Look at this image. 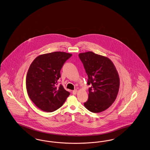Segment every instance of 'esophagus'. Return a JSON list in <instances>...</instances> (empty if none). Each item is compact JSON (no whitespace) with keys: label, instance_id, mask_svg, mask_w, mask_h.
Returning a JSON list of instances; mask_svg holds the SVG:
<instances>
[{"label":"esophagus","instance_id":"34e87169","mask_svg":"<svg viewBox=\"0 0 150 150\" xmlns=\"http://www.w3.org/2000/svg\"><path fill=\"white\" fill-rule=\"evenodd\" d=\"M72 94H74V95H75L76 94V93H77V90L76 89H75V90H74L72 91Z\"/></svg>","mask_w":150,"mask_h":150}]
</instances>
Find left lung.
Masks as SVG:
<instances>
[{
  "label": "left lung",
  "mask_w": 150,
  "mask_h": 150,
  "mask_svg": "<svg viewBox=\"0 0 150 150\" xmlns=\"http://www.w3.org/2000/svg\"><path fill=\"white\" fill-rule=\"evenodd\" d=\"M88 79L89 98L84 103L91 112L99 113L115 101L120 88V77L116 68L108 57L86 52L79 54Z\"/></svg>",
  "instance_id": "obj_1"
}]
</instances>
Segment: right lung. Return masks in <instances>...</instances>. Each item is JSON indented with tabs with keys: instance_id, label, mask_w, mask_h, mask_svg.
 Listing matches in <instances>:
<instances>
[{
	"instance_id": "right-lung-1",
	"label": "right lung",
	"mask_w": 150,
	"mask_h": 150,
	"mask_svg": "<svg viewBox=\"0 0 150 150\" xmlns=\"http://www.w3.org/2000/svg\"><path fill=\"white\" fill-rule=\"evenodd\" d=\"M72 54L54 52L37 57L30 64L26 77V88L30 100L45 112L60 108L70 93L60 84L61 68Z\"/></svg>"
}]
</instances>
